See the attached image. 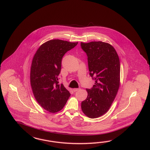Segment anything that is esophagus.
I'll return each instance as SVG.
<instances>
[{
    "mask_svg": "<svg viewBox=\"0 0 150 150\" xmlns=\"http://www.w3.org/2000/svg\"><path fill=\"white\" fill-rule=\"evenodd\" d=\"M79 90H80V88H74L73 89V91L74 92H77Z\"/></svg>",
    "mask_w": 150,
    "mask_h": 150,
    "instance_id": "34e87169",
    "label": "esophagus"
}]
</instances>
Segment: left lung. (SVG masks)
I'll list each match as a JSON object with an SVG mask.
<instances>
[{"label": "left lung", "mask_w": 150, "mask_h": 150, "mask_svg": "<svg viewBox=\"0 0 150 150\" xmlns=\"http://www.w3.org/2000/svg\"><path fill=\"white\" fill-rule=\"evenodd\" d=\"M87 54L89 75L95 84L86 89L87 99L81 103L83 113L90 118L105 114L115 99L120 86V64L115 50L102 41L81 43Z\"/></svg>", "instance_id": "obj_1"}]
</instances>
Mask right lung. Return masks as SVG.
<instances>
[{"label":"right lung","mask_w":150,"mask_h":150,"mask_svg":"<svg viewBox=\"0 0 150 150\" xmlns=\"http://www.w3.org/2000/svg\"><path fill=\"white\" fill-rule=\"evenodd\" d=\"M78 42L51 40L42 44L34 55L30 71V83L34 97L44 109L56 112L63 109L71 94L59 84L62 59Z\"/></svg>","instance_id":"1"}]
</instances>
